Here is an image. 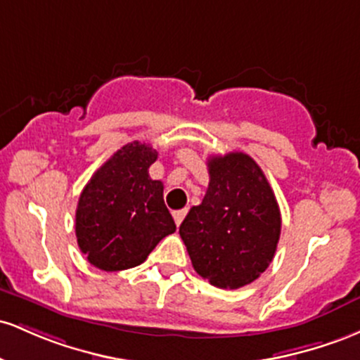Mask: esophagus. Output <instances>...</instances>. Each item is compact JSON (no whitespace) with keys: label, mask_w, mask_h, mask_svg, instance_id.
Segmentation results:
<instances>
[{"label":"esophagus","mask_w":360,"mask_h":360,"mask_svg":"<svg viewBox=\"0 0 360 360\" xmlns=\"http://www.w3.org/2000/svg\"><path fill=\"white\" fill-rule=\"evenodd\" d=\"M172 214H173V219H175L176 226H180L181 221H184L185 214H187V211H185V209H181V211H173Z\"/></svg>","instance_id":"34e87169"}]
</instances>
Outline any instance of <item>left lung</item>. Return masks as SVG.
I'll list each match as a JSON object with an SVG mask.
<instances>
[{
    "instance_id": "1",
    "label": "left lung",
    "mask_w": 360,
    "mask_h": 360,
    "mask_svg": "<svg viewBox=\"0 0 360 360\" xmlns=\"http://www.w3.org/2000/svg\"><path fill=\"white\" fill-rule=\"evenodd\" d=\"M209 187L180 236L193 269L221 289H238L267 270L281 236V211L262 168L245 153L207 160Z\"/></svg>"
}]
</instances>
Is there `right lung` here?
Masks as SVG:
<instances>
[{
  "instance_id": "right-lung-1",
  "label": "right lung",
  "mask_w": 360,
  "mask_h": 360,
  "mask_svg": "<svg viewBox=\"0 0 360 360\" xmlns=\"http://www.w3.org/2000/svg\"><path fill=\"white\" fill-rule=\"evenodd\" d=\"M158 158L146 143L114 153L84 185L76 209V238L88 262L105 272L137 267L176 226L163 184L149 176Z\"/></svg>"
}]
</instances>
